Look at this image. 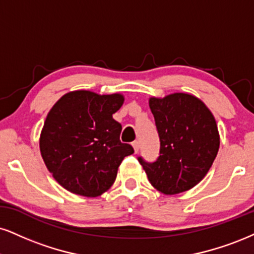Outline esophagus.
<instances>
[{"label":"esophagus","instance_id":"esophagus-1","mask_svg":"<svg viewBox=\"0 0 254 254\" xmlns=\"http://www.w3.org/2000/svg\"><path fill=\"white\" fill-rule=\"evenodd\" d=\"M132 146H133V148H134V152L137 153V151H139V142L134 141V142L132 143Z\"/></svg>","mask_w":254,"mask_h":254}]
</instances>
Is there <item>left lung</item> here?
<instances>
[{
	"label": "left lung",
	"mask_w": 254,
	"mask_h": 254,
	"mask_svg": "<svg viewBox=\"0 0 254 254\" xmlns=\"http://www.w3.org/2000/svg\"><path fill=\"white\" fill-rule=\"evenodd\" d=\"M148 103L160 137V155L153 164L142 158L139 162L159 192H186L205 178L218 154L217 121L207 106L189 93L152 96Z\"/></svg>",
	"instance_id": "8db88e82"
}]
</instances>
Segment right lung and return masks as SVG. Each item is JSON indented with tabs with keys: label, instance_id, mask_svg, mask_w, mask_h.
I'll use <instances>...</instances> for the list:
<instances>
[{
	"label": "right lung",
	"instance_id": "1",
	"mask_svg": "<svg viewBox=\"0 0 254 254\" xmlns=\"http://www.w3.org/2000/svg\"><path fill=\"white\" fill-rule=\"evenodd\" d=\"M124 101L120 93L100 95L81 89L64 94L49 111L40 152L64 189L95 198L114 184L125 156L134 153L120 141L121 125L113 119Z\"/></svg>",
	"mask_w": 254,
	"mask_h": 254
}]
</instances>
